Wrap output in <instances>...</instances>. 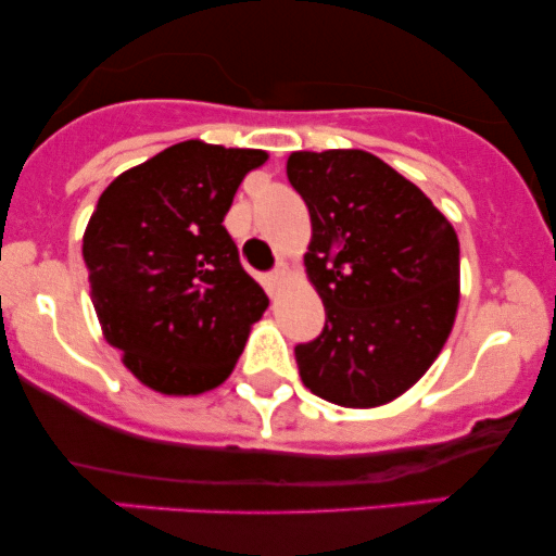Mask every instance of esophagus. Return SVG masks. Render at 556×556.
<instances>
[{
	"mask_svg": "<svg viewBox=\"0 0 556 556\" xmlns=\"http://www.w3.org/2000/svg\"><path fill=\"white\" fill-rule=\"evenodd\" d=\"M285 282H287L285 266H277V269L269 271L264 277V287H266V292H269V295H277V292L285 287Z\"/></svg>",
	"mask_w": 556,
	"mask_h": 556,
	"instance_id": "1",
	"label": "esophagus"
}]
</instances>
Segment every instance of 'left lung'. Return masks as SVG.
<instances>
[{
  "label": "left lung",
  "instance_id": "left-lung-1",
  "mask_svg": "<svg viewBox=\"0 0 556 556\" xmlns=\"http://www.w3.org/2000/svg\"><path fill=\"white\" fill-rule=\"evenodd\" d=\"M287 180L308 206L305 269L327 311L321 334L295 348L300 379L342 407L392 402L429 371L455 324V229L368 151H295Z\"/></svg>",
  "mask_w": 556,
  "mask_h": 556
}]
</instances>
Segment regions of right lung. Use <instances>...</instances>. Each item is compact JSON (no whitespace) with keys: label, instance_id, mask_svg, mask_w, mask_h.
Listing matches in <instances>:
<instances>
[{"label":"right lung","instance_id":"add662e5","mask_svg":"<svg viewBox=\"0 0 556 556\" xmlns=\"http://www.w3.org/2000/svg\"><path fill=\"white\" fill-rule=\"evenodd\" d=\"M266 151L182 140L123 172L83 235L106 342L162 394H201L232 374L269 305L225 229L242 177Z\"/></svg>","mask_w":556,"mask_h":556}]
</instances>
